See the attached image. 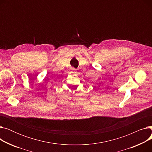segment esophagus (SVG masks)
Masks as SVG:
<instances>
[{"label": "esophagus", "instance_id": "34e87169", "mask_svg": "<svg viewBox=\"0 0 152 152\" xmlns=\"http://www.w3.org/2000/svg\"><path fill=\"white\" fill-rule=\"evenodd\" d=\"M73 69V71H74V72H75V71H76V69H75V68H73V69Z\"/></svg>", "mask_w": 152, "mask_h": 152}]
</instances>
